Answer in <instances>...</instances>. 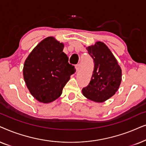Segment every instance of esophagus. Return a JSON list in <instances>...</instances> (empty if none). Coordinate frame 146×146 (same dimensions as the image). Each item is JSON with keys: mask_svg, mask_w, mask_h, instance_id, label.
Segmentation results:
<instances>
[{"mask_svg": "<svg viewBox=\"0 0 146 146\" xmlns=\"http://www.w3.org/2000/svg\"><path fill=\"white\" fill-rule=\"evenodd\" d=\"M75 67H76V70H77V72L79 71V69H80V64H77V65L75 66Z\"/></svg>", "mask_w": 146, "mask_h": 146, "instance_id": "obj_1", "label": "esophagus"}]
</instances>
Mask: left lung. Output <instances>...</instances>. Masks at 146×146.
<instances>
[{
    "label": "left lung",
    "mask_w": 146,
    "mask_h": 146,
    "mask_svg": "<svg viewBox=\"0 0 146 146\" xmlns=\"http://www.w3.org/2000/svg\"><path fill=\"white\" fill-rule=\"evenodd\" d=\"M94 61L91 81L82 93L96 102H104L115 94L121 81V69L111 50L104 42H98L87 48Z\"/></svg>",
    "instance_id": "obj_1"
}]
</instances>
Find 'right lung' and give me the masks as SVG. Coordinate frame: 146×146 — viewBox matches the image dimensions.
<instances>
[{"instance_id":"add662e5","label":"right lung","mask_w":146,"mask_h":146,"mask_svg":"<svg viewBox=\"0 0 146 146\" xmlns=\"http://www.w3.org/2000/svg\"><path fill=\"white\" fill-rule=\"evenodd\" d=\"M63 44L53 37L42 40L27 58L23 76L33 96L47 104L61 96L70 76L76 71L63 52Z\"/></svg>"}]
</instances>
